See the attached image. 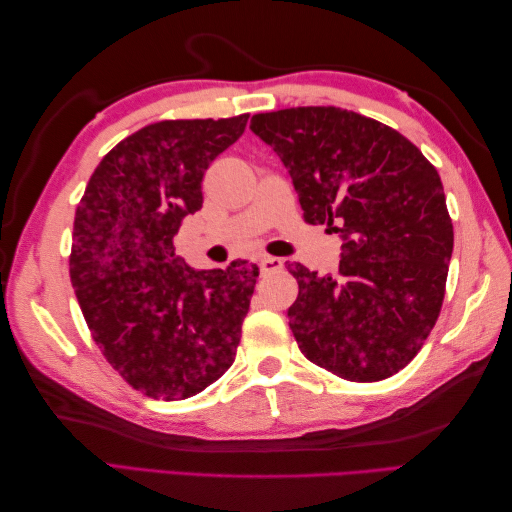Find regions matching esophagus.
Returning a JSON list of instances; mask_svg holds the SVG:
<instances>
[{
  "instance_id": "esophagus-1",
  "label": "esophagus",
  "mask_w": 512,
  "mask_h": 512,
  "mask_svg": "<svg viewBox=\"0 0 512 512\" xmlns=\"http://www.w3.org/2000/svg\"><path fill=\"white\" fill-rule=\"evenodd\" d=\"M281 266H284V262H281L279 257H262L259 259V270H262V275H270V273H277V270H281Z\"/></svg>"
}]
</instances>
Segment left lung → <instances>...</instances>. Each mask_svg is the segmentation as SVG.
<instances>
[{"instance_id": "8db88e82", "label": "left lung", "mask_w": 512, "mask_h": 512, "mask_svg": "<svg viewBox=\"0 0 512 512\" xmlns=\"http://www.w3.org/2000/svg\"><path fill=\"white\" fill-rule=\"evenodd\" d=\"M288 169L303 220L339 233L334 275L288 264L290 330L308 361L354 383L400 372L444 299L453 224L436 167L396 129L341 107L255 114Z\"/></svg>"}]
</instances>
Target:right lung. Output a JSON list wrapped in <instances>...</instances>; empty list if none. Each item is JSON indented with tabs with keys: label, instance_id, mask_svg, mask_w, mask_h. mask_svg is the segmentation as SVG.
<instances>
[{
	"label": "right lung",
	"instance_id": "add662e5",
	"mask_svg": "<svg viewBox=\"0 0 512 512\" xmlns=\"http://www.w3.org/2000/svg\"><path fill=\"white\" fill-rule=\"evenodd\" d=\"M248 114L160 121L121 140L76 206L70 279L92 339L149 398L182 400L235 361L259 268L193 270L173 237L202 209V178Z\"/></svg>",
	"mask_w": 512,
	"mask_h": 512
}]
</instances>
